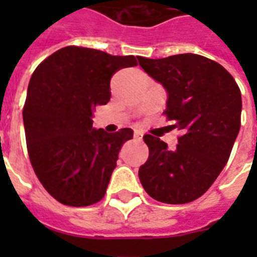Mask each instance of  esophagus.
Listing matches in <instances>:
<instances>
[{
	"label": "esophagus",
	"mask_w": 257,
	"mask_h": 257,
	"mask_svg": "<svg viewBox=\"0 0 257 257\" xmlns=\"http://www.w3.org/2000/svg\"><path fill=\"white\" fill-rule=\"evenodd\" d=\"M143 135H144V133H143L142 130H135V133H134V139H135V140H142L143 139Z\"/></svg>",
	"instance_id": "esophagus-1"
}]
</instances>
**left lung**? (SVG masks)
I'll list each match as a JSON object with an SVG mask.
<instances>
[{
  "label": "left lung",
  "mask_w": 257,
  "mask_h": 257,
  "mask_svg": "<svg viewBox=\"0 0 257 257\" xmlns=\"http://www.w3.org/2000/svg\"><path fill=\"white\" fill-rule=\"evenodd\" d=\"M138 59L166 90L165 114L183 133L174 151L144 135L149 157L140 166V183L156 201L188 203L207 192L228 162L240 127L239 87L222 65L197 54Z\"/></svg>",
  "instance_id": "left-lung-1"
}]
</instances>
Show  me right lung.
I'll return each instance as SVG.
<instances>
[{"label":"right lung","instance_id":"1","mask_svg":"<svg viewBox=\"0 0 257 257\" xmlns=\"http://www.w3.org/2000/svg\"><path fill=\"white\" fill-rule=\"evenodd\" d=\"M138 64L134 55L67 46L33 72L23 109L27 148L38 180L63 205L83 207L104 197L131 128L92 127L94 110L110 100V78Z\"/></svg>","mask_w":257,"mask_h":257}]
</instances>
